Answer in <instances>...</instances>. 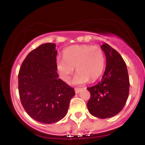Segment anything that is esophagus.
I'll return each mask as SVG.
<instances>
[{
    "label": "esophagus",
    "mask_w": 145,
    "mask_h": 145,
    "mask_svg": "<svg viewBox=\"0 0 145 145\" xmlns=\"http://www.w3.org/2000/svg\"><path fill=\"white\" fill-rule=\"evenodd\" d=\"M82 89H80V88H76V89H75V92H76V93H79L82 91Z\"/></svg>",
    "instance_id": "34e87169"
}]
</instances>
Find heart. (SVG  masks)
Returning <instances> with one entry per match:
<instances>
[{
	"label": "heart",
	"mask_w": 145,
	"mask_h": 145,
	"mask_svg": "<svg viewBox=\"0 0 145 145\" xmlns=\"http://www.w3.org/2000/svg\"><path fill=\"white\" fill-rule=\"evenodd\" d=\"M78 71L73 79V84H85L91 79H97L104 71L105 56L102 49L98 46L78 45L66 48L63 57L58 56L56 68L60 77L68 82L74 74Z\"/></svg>",
	"instance_id": "1"
}]
</instances>
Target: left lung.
I'll return each instance as SVG.
<instances>
[{"instance_id":"left-lung-1","label":"left lung","mask_w":145,"mask_h":145,"mask_svg":"<svg viewBox=\"0 0 145 145\" xmlns=\"http://www.w3.org/2000/svg\"><path fill=\"white\" fill-rule=\"evenodd\" d=\"M101 48L106 55V70L101 81L87 87L91 93L87 108L93 116L107 119L123 108L129 95V80L127 66L119 53L106 43Z\"/></svg>"}]
</instances>
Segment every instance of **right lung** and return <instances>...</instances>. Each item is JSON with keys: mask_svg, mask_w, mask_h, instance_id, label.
<instances>
[{"mask_svg": "<svg viewBox=\"0 0 145 145\" xmlns=\"http://www.w3.org/2000/svg\"><path fill=\"white\" fill-rule=\"evenodd\" d=\"M56 55L55 44H41L26 56L18 74L22 105L31 118L42 123L65 117L75 95L74 88L59 78Z\"/></svg>", "mask_w": 145, "mask_h": 145, "instance_id": "obj_1", "label": "right lung"}]
</instances>
